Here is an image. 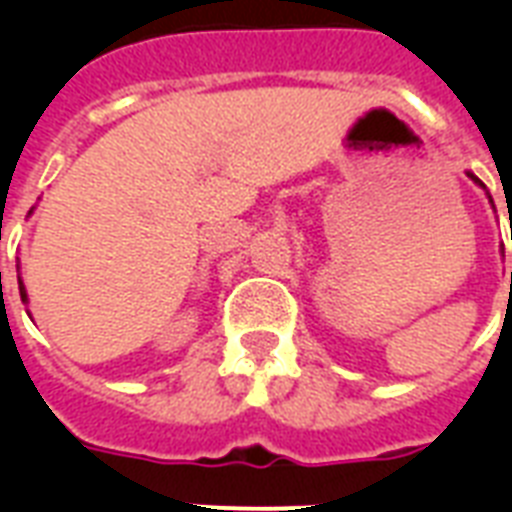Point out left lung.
<instances>
[{"instance_id": "1", "label": "left lung", "mask_w": 512, "mask_h": 512, "mask_svg": "<svg viewBox=\"0 0 512 512\" xmlns=\"http://www.w3.org/2000/svg\"><path fill=\"white\" fill-rule=\"evenodd\" d=\"M470 177H473V180H476V183H481V180H478V177H476V175H470ZM510 281H512V273H510Z\"/></svg>"}]
</instances>
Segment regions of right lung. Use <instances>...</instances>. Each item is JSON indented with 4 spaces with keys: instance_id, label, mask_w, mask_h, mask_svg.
Instances as JSON below:
<instances>
[{
    "instance_id": "obj_1",
    "label": "right lung",
    "mask_w": 512,
    "mask_h": 512,
    "mask_svg": "<svg viewBox=\"0 0 512 512\" xmlns=\"http://www.w3.org/2000/svg\"><path fill=\"white\" fill-rule=\"evenodd\" d=\"M20 300L26 303V289H23V281H20Z\"/></svg>"
}]
</instances>
